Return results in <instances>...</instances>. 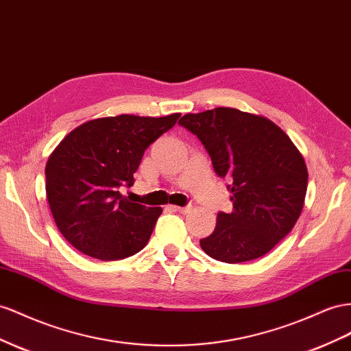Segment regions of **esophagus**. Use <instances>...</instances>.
I'll return each instance as SVG.
<instances>
[{"label":"esophagus","instance_id":"34e87169","mask_svg":"<svg viewBox=\"0 0 351 351\" xmlns=\"http://www.w3.org/2000/svg\"><path fill=\"white\" fill-rule=\"evenodd\" d=\"M171 210H174V211H177V213L186 214V213H189V211L192 210V206H191V205H187V206H177V205H171Z\"/></svg>","mask_w":351,"mask_h":351}]
</instances>
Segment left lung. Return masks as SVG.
Instances as JSON below:
<instances>
[{
	"label": "left lung",
	"instance_id": "8db88e82",
	"mask_svg": "<svg viewBox=\"0 0 351 351\" xmlns=\"http://www.w3.org/2000/svg\"><path fill=\"white\" fill-rule=\"evenodd\" d=\"M178 124L201 140L214 171L232 182L233 213L217 214L201 248L214 260L263 257L295 226L307 192V167L295 145L270 119L233 108L187 113Z\"/></svg>",
	"mask_w": 351,
	"mask_h": 351
}]
</instances>
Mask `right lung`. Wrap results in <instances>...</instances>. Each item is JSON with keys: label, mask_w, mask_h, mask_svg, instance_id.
Masks as SVG:
<instances>
[{"label": "right lung", "mask_w": 351, "mask_h": 351, "mask_svg": "<svg viewBox=\"0 0 351 351\" xmlns=\"http://www.w3.org/2000/svg\"><path fill=\"white\" fill-rule=\"evenodd\" d=\"M178 118L180 113L93 119L54 149L45 165L47 199L58 229L73 248L103 261L145 248L162 208L130 202L119 187L134 184L145 150Z\"/></svg>", "instance_id": "add662e5"}]
</instances>
